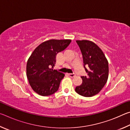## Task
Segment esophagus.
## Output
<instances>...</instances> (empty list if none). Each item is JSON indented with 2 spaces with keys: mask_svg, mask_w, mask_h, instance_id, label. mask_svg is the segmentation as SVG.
Wrapping results in <instances>:
<instances>
[{
  "mask_svg": "<svg viewBox=\"0 0 130 130\" xmlns=\"http://www.w3.org/2000/svg\"><path fill=\"white\" fill-rule=\"evenodd\" d=\"M68 76H70V77H73L76 76V74L74 73H69L68 74Z\"/></svg>",
  "mask_w": 130,
  "mask_h": 130,
  "instance_id": "1",
  "label": "esophagus"
}]
</instances>
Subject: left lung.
<instances>
[{
	"label": "left lung",
	"instance_id": "1",
	"mask_svg": "<svg viewBox=\"0 0 130 130\" xmlns=\"http://www.w3.org/2000/svg\"><path fill=\"white\" fill-rule=\"evenodd\" d=\"M83 55L84 67L87 76H81L83 83L76 87L78 94L92 97L99 93L108 78V62L102 49L88 40L76 41ZM88 66V69L85 66Z\"/></svg>",
	"mask_w": 130,
	"mask_h": 130
}]
</instances>
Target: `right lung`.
Returning a JSON list of instances; mask_svg holds the SVG:
<instances>
[{
    "mask_svg": "<svg viewBox=\"0 0 130 130\" xmlns=\"http://www.w3.org/2000/svg\"><path fill=\"white\" fill-rule=\"evenodd\" d=\"M70 39H50L41 43L28 59L26 75L31 87L41 96L51 95L57 91L65 74L53 69L58 53L65 50Z\"/></svg>",
    "mask_w": 130,
    "mask_h": 130,
    "instance_id": "1",
    "label": "right lung"
}]
</instances>
